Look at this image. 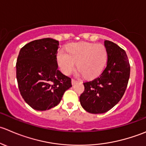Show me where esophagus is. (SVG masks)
<instances>
[{
  "label": "esophagus",
  "mask_w": 146,
  "mask_h": 146,
  "mask_svg": "<svg viewBox=\"0 0 146 146\" xmlns=\"http://www.w3.org/2000/svg\"><path fill=\"white\" fill-rule=\"evenodd\" d=\"M77 82H78V81L76 80V79H72V85L75 84L77 83Z\"/></svg>",
  "instance_id": "esophagus-1"
}]
</instances>
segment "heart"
<instances>
[{
    "instance_id": "1",
    "label": "heart",
    "mask_w": 146,
    "mask_h": 146,
    "mask_svg": "<svg viewBox=\"0 0 146 146\" xmlns=\"http://www.w3.org/2000/svg\"><path fill=\"white\" fill-rule=\"evenodd\" d=\"M57 60L60 70L64 74L72 72L77 62L79 72L84 77L90 79L102 72L107 60V52L102 44L72 43L67 47V51L59 50Z\"/></svg>"
}]
</instances>
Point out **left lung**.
<instances>
[{
    "instance_id": "8db88e82",
    "label": "left lung",
    "mask_w": 146,
    "mask_h": 146,
    "mask_svg": "<svg viewBox=\"0 0 146 146\" xmlns=\"http://www.w3.org/2000/svg\"><path fill=\"white\" fill-rule=\"evenodd\" d=\"M107 64L96 79L84 83V91L79 101L84 110L91 113H103L121 99L128 85L130 64L125 50L113 42L105 40Z\"/></svg>"
}]
</instances>
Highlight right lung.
Here are the masks:
<instances>
[{
	"mask_svg": "<svg viewBox=\"0 0 146 146\" xmlns=\"http://www.w3.org/2000/svg\"><path fill=\"white\" fill-rule=\"evenodd\" d=\"M59 41L36 40L20 50L16 62L18 88L25 102L35 110L45 111L59 104L71 79L58 70Z\"/></svg>",
	"mask_w": 146,
	"mask_h": 146,
	"instance_id": "obj_1",
	"label": "right lung"
}]
</instances>
